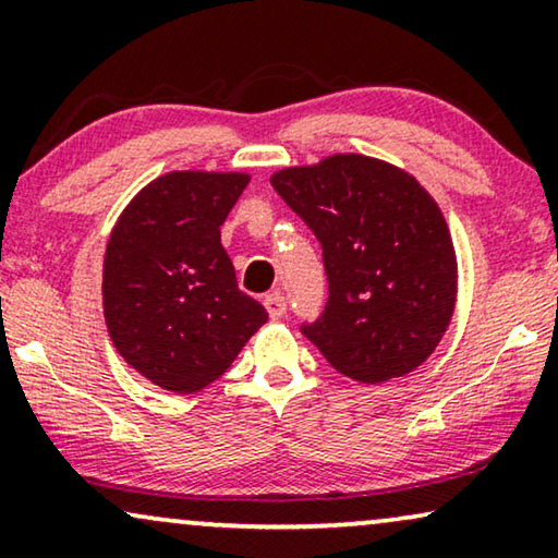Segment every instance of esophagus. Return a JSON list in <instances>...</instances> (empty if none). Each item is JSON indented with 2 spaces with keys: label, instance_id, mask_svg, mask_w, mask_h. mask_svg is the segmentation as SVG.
<instances>
[{
  "label": "esophagus",
  "instance_id": "obj_1",
  "mask_svg": "<svg viewBox=\"0 0 558 558\" xmlns=\"http://www.w3.org/2000/svg\"><path fill=\"white\" fill-rule=\"evenodd\" d=\"M265 311H268V316L272 318V320H278V318H282L286 316V311H288V303H286V298H282L280 293H270V295H265Z\"/></svg>",
  "mask_w": 558,
  "mask_h": 558
}]
</instances>
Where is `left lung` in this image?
Masks as SVG:
<instances>
[{
	"mask_svg": "<svg viewBox=\"0 0 558 558\" xmlns=\"http://www.w3.org/2000/svg\"><path fill=\"white\" fill-rule=\"evenodd\" d=\"M324 247L328 303L301 331L336 372L397 379L437 349L454 311L458 260L437 202L407 171L336 154L270 179Z\"/></svg>",
	"mask_w": 558,
	"mask_h": 558,
	"instance_id": "left-lung-1",
	"label": "left lung"
}]
</instances>
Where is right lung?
Returning a JSON list of instances; mask_svg holds the SVG:
<instances>
[{
  "instance_id": "1",
  "label": "right lung",
  "mask_w": 558,
  "mask_h": 558,
  "mask_svg": "<svg viewBox=\"0 0 558 558\" xmlns=\"http://www.w3.org/2000/svg\"><path fill=\"white\" fill-rule=\"evenodd\" d=\"M250 182L240 171H169L121 211L104 260V316L119 354L156 387L219 379L268 311L242 293L219 227Z\"/></svg>"
}]
</instances>
